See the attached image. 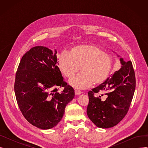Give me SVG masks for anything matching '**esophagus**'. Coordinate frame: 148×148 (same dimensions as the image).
<instances>
[{"label": "esophagus", "mask_w": 148, "mask_h": 148, "mask_svg": "<svg viewBox=\"0 0 148 148\" xmlns=\"http://www.w3.org/2000/svg\"><path fill=\"white\" fill-rule=\"evenodd\" d=\"M81 94H82V92L80 90H79L78 89H75V94L76 95H80Z\"/></svg>", "instance_id": "esophagus-1"}]
</instances>
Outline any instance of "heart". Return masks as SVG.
<instances>
[{
	"instance_id": "1",
	"label": "heart",
	"mask_w": 148,
	"mask_h": 148,
	"mask_svg": "<svg viewBox=\"0 0 148 148\" xmlns=\"http://www.w3.org/2000/svg\"><path fill=\"white\" fill-rule=\"evenodd\" d=\"M58 66L64 75L75 88L84 89L93 84L103 83L110 74L112 60L108 54L97 46L86 44L75 46L68 53L58 56Z\"/></svg>"
}]
</instances>
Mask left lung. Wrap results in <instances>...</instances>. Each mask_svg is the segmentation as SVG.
<instances>
[{"label": "left lung", "instance_id": "8db88e82", "mask_svg": "<svg viewBox=\"0 0 148 148\" xmlns=\"http://www.w3.org/2000/svg\"><path fill=\"white\" fill-rule=\"evenodd\" d=\"M117 56L120 58V69L88 92L87 114L99 128H108L117 125L127 114L134 95L136 78L133 65L131 61L127 62ZM99 91L105 93L106 99L94 95Z\"/></svg>", "mask_w": 148, "mask_h": 148}]
</instances>
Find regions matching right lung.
I'll use <instances>...</instances> for the list:
<instances>
[{
	"mask_svg": "<svg viewBox=\"0 0 148 148\" xmlns=\"http://www.w3.org/2000/svg\"><path fill=\"white\" fill-rule=\"evenodd\" d=\"M57 51L36 46L21 59L15 75L14 91L23 115L32 125L42 130L56 126L66 105L75 96L58 68ZM57 86L64 87L61 93Z\"/></svg>",
	"mask_w": 148,
	"mask_h": 148,
	"instance_id": "1",
	"label": "right lung"
}]
</instances>
